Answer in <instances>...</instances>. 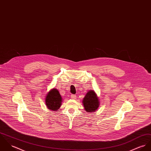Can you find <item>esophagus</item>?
<instances>
[{"label": "esophagus", "instance_id": "1", "mask_svg": "<svg viewBox=\"0 0 151 151\" xmlns=\"http://www.w3.org/2000/svg\"><path fill=\"white\" fill-rule=\"evenodd\" d=\"M70 98H71L72 99H76V95L71 94V95H70Z\"/></svg>", "mask_w": 151, "mask_h": 151}]
</instances>
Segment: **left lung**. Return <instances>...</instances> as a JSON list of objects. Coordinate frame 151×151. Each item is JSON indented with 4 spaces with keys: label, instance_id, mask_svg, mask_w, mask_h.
<instances>
[{
    "label": "left lung",
    "instance_id": "8db88e82",
    "mask_svg": "<svg viewBox=\"0 0 151 151\" xmlns=\"http://www.w3.org/2000/svg\"><path fill=\"white\" fill-rule=\"evenodd\" d=\"M83 104L85 110L87 112H95L99 106V100L93 90H90L86 94L83 100Z\"/></svg>",
    "mask_w": 151,
    "mask_h": 151
}]
</instances>
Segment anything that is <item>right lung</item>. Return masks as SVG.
<instances>
[{
    "label": "right lung",
    "mask_w": 151,
    "mask_h": 151,
    "mask_svg": "<svg viewBox=\"0 0 151 151\" xmlns=\"http://www.w3.org/2000/svg\"><path fill=\"white\" fill-rule=\"evenodd\" d=\"M61 102V96L59 93V91L55 88H53L50 90L46 98V104L47 108L54 111H57L60 108Z\"/></svg>",
    "instance_id": "add662e5"
}]
</instances>
